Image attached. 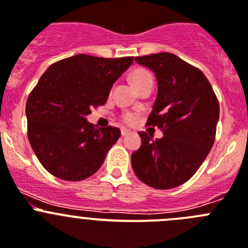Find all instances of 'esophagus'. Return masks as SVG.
<instances>
[{"instance_id": "34e87169", "label": "esophagus", "mask_w": 248, "mask_h": 248, "mask_svg": "<svg viewBox=\"0 0 248 248\" xmlns=\"http://www.w3.org/2000/svg\"><path fill=\"white\" fill-rule=\"evenodd\" d=\"M121 135H122V136L131 135V131H129V129H126V128H122V129H121Z\"/></svg>"}]
</instances>
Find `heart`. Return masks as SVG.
Wrapping results in <instances>:
<instances>
[{"label":"heart","mask_w":248,"mask_h":248,"mask_svg":"<svg viewBox=\"0 0 248 248\" xmlns=\"http://www.w3.org/2000/svg\"><path fill=\"white\" fill-rule=\"evenodd\" d=\"M148 80H153V78H152L151 73H148L146 69H136V70L132 71V74H131V81H132L136 89L140 88L143 82L148 81ZM122 120H124V124H132L137 120V115H135L132 112H126L122 116Z\"/></svg>","instance_id":"obj_1"}]
</instances>
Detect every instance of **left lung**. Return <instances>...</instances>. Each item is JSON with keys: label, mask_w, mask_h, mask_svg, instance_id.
<instances>
[{"label": "left lung", "mask_w": 248, "mask_h": 248, "mask_svg": "<svg viewBox=\"0 0 248 248\" xmlns=\"http://www.w3.org/2000/svg\"><path fill=\"white\" fill-rule=\"evenodd\" d=\"M157 78L158 93L148 126L163 137L140 132L142 144L131 157L135 174L155 189H171L188 182L200 168L215 140L218 101L202 71L171 53L135 58Z\"/></svg>", "instance_id": "1"}]
</instances>
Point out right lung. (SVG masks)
Returning <instances> with one entry per match:
<instances>
[{
    "mask_svg": "<svg viewBox=\"0 0 248 248\" xmlns=\"http://www.w3.org/2000/svg\"><path fill=\"white\" fill-rule=\"evenodd\" d=\"M133 57L97 58L78 54L52 64L26 105L28 140L42 166L54 177L78 182L102 166L121 131L95 128L86 116L106 104L111 88Z\"/></svg>",
    "mask_w": 248,
    "mask_h": 248,
    "instance_id": "add662e5",
    "label": "right lung"
}]
</instances>
